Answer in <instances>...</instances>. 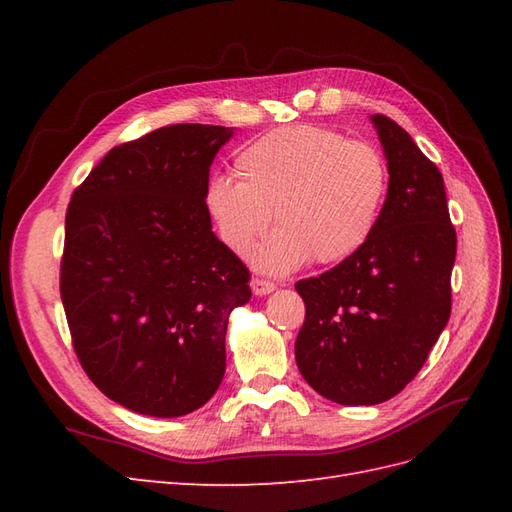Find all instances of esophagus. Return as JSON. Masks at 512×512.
I'll list each match as a JSON object with an SVG mask.
<instances>
[{"label": "esophagus", "instance_id": "34e87169", "mask_svg": "<svg viewBox=\"0 0 512 512\" xmlns=\"http://www.w3.org/2000/svg\"><path fill=\"white\" fill-rule=\"evenodd\" d=\"M277 286L273 284V282H267V280H252V290H254V294L256 297H267V294H271L273 290H275Z\"/></svg>", "mask_w": 512, "mask_h": 512}]
</instances>
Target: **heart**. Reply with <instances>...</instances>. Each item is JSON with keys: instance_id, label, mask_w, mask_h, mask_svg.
<instances>
[{"instance_id": "obj_1", "label": "heart", "mask_w": 512, "mask_h": 512, "mask_svg": "<svg viewBox=\"0 0 512 512\" xmlns=\"http://www.w3.org/2000/svg\"><path fill=\"white\" fill-rule=\"evenodd\" d=\"M235 177H211L205 205L228 250L245 254L273 222L254 262L290 273L312 258L333 265L354 256L380 222L389 168L369 143L297 123L267 132L235 156Z\"/></svg>"}]
</instances>
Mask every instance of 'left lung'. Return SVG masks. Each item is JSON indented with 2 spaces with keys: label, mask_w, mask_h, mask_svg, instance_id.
Masks as SVG:
<instances>
[{
  "label": "left lung",
  "mask_w": 512,
  "mask_h": 512,
  "mask_svg": "<svg viewBox=\"0 0 512 512\" xmlns=\"http://www.w3.org/2000/svg\"><path fill=\"white\" fill-rule=\"evenodd\" d=\"M369 121L389 168L380 222L354 256L294 284L305 301L294 359L342 406L382 404L418 374L451 316L457 254L440 170L393 119Z\"/></svg>",
  "instance_id": "obj_1"
}]
</instances>
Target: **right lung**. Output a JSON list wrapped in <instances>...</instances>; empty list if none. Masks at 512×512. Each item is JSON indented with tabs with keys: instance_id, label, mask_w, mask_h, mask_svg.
<instances>
[{
	"instance_id": "obj_1",
	"label": "right lung",
	"mask_w": 512,
	"mask_h": 512,
	"mask_svg": "<svg viewBox=\"0 0 512 512\" xmlns=\"http://www.w3.org/2000/svg\"><path fill=\"white\" fill-rule=\"evenodd\" d=\"M235 128L177 123L119 145L72 194L61 301L76 356L136 414L185 416L218 391L250 271L215 237L209 166Z\"/></svg>"
}]
</instances>
